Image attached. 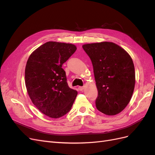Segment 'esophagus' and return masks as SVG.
<instances>
[{
  "label": "esophagus",
  "mask_w": 155,
  "mask_h": 155,
  "mask_svg": "<svg viewBox=\"0 0 155 155\" xmlns=\"http://www.w3.org/2000/svg\"><path fill=\"white\" fill-rule=\"evenodd\" d=\"M78 89H79V91H83V89H84V87H78Z\"/></svg>",
  "instance_id": "esophagus-1"
}]
</instances>
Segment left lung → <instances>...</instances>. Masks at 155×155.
I'll return each instance as SVG.
<instances>
[{
	"label": "left lung",
	"mask_w": 155,
	"mask_h": 155,
	"mask_svg": "<svg viewBox=\"0 0 155 155\" xmlns=\"http://www.w3.org/2000/svg\"><path fill=\"white\" fill-rule=\"evenodd\" d=\"M82 47L92 63L98 92L97 109L109 116L120 113L128 105L134 88V66L130 56L111 42Z\"/></svg>",
	"instance_id": "8db88e82"
}]
</instances>
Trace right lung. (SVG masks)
I'll return each instance as SVG.
<instances>
[{"mask_svg": "<svg viewBox=\"0 0 155 155\" xmlns=\"http://www.w3.org/2000/svg\"><path fill=\"white\" fill-rule=\"evenodd\" d=\"M77 48L72 44L50 41L30 55L25 84L34 105L42 113L59 118L71 109L78 92L70 88L62 65Z\"/></svg>", "mask_w": 155, "mask_h": 155, "instance_id": "right-lung-1", "label": "right lung"}]
</instances>
